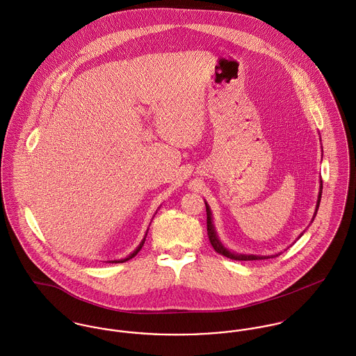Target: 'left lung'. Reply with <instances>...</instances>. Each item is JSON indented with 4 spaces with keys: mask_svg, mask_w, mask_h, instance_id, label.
<instances>
[{
    "mask_svg": "<svg viewBox=\"0 0 356 356\" xmlns=\"http://www.w3.org/2000/svg\"><path fill=\"white\" fill-rule=\"evenodd\" d=\"M321 197H322V181H321V191H319V197H318V204H316V209L319 207L321 203ZM205 211H207V233H208V238H209V243L212 245V248L215 250V252L218 254H223L229 259H233V260H257V259H263V256H254V254H237L227 251L222 244L220 241L218 240V236L215 233V229H213V225H212V216H211V209L208 207V204L205 203ZM316 213V212H315Z\"/></svg>",
    "mask_w": 356,
    "mask_h": 356,
    "instance_id": "8db88e82",
    "label": "left lung"
}]
</instances>
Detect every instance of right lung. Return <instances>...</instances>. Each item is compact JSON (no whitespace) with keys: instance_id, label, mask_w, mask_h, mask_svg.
I'll return each mask as SVG.
<instances>
[{"instance_id":"1","label":"right lung","mask_w":356,"mask_h":356,"mask_svg":"<svg viewBox=\"0 0 356 356\" xmlns=\"http://www.w3.org/2000/svg\"><path fill=\"white\" fill-rule=\"evenodd\" d=\"M144 243H145V238H144V240H143V243H141V244H140V245H138V248H137V250H136V251H134V252H133V254H129V256H127V257H126V259H120V260H112V263H118V261H120V263H123V261H127V260H130V259H131V257H134V256H136V254H138V252H140V250H141V248H143V245H144ZM109 263H111V261H109Z\"/></svg>"}]
</instances>
